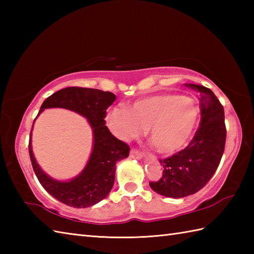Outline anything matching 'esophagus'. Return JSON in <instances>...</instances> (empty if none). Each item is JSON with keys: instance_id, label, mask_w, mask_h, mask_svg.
<instances>
[{"instance_id": "1", "label": "esophagus", "mask_w": 254, "mask_h": 254, "mask_svg": "<svg viewBox=\"0 0 254 254\" xmlns=\"http://www.w3.org/2000/svg\"><path fill=\"white\" fill-rule=\"evenodd\" d=\"M130 155H131V157L137 158V159H141V158L143 157V154H142L141 152H139V150L135 149V148H132V149H131Z\"/></svg>"}]
</instances>
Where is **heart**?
I'll return each mask as SVG.
<instances>
[{"label": "heart", "mask_w": 254, "mask_h": 254, "mask_svg": "<svg viewBox=\"0 0 254 254\" xmlns=\"http://www.w3.org/2000/svg\"><path fill=\"white\" fill-rule=\"evenodd\" d=\"M107 124L122 139L137 137L148 128L150 142L163 155H174L188 146L199 122L195 101L164 93L139 98L128 108L118 106L107 115Z\"/></svg>", "instance_id": "1"}]
</instances>
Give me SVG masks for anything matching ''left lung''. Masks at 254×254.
I'll list each match as a JSON object with an SVG mask.
<instances>
[{
    "label": "left lung",
    "instance_id": "left-lung-1",
    "mask_svg": "<svg viewBox=\"0 0 254 254\" xmlns=\"http://www.w3.org/2000/svg\"><path fill=\"white\" fill-rule=\"evenodd\" d=\"M186 86L199 93V127L185 149L159 160L163 176L149 182L155 192L174 198L191 195L206 186L223 157L227 133L224 107L213 91L202 85Z\"/></svg>",
    "mask_w": 254,
    "mask_h": 254
}]
</instances>
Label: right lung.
<instances>
[{"label":"right lung","mask_w":254,"mask_h":254,"mask_svg":"<svg viewBox=\"0 0 254 254\" xmlns=\"http://www.w3.org/2000/svg\"><path fill=\"white\" fill-rule=\"evenodd\" d=\"M115 100L116 95L110 91L67 87L48 97L38 112L39 116L47 108H64L85 117L93 128L94 146L88 163L69 181L55 180L42 171L32 153L30 132L29 156L38 180L48 193L68 206L85 208L104 199L115 183L117 161L127 158L130 153L128 145L113 136L106 126V110Z\"/></svg>","instance_id":"right-lung-1"}]
</instances>
